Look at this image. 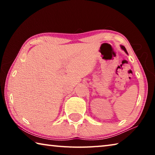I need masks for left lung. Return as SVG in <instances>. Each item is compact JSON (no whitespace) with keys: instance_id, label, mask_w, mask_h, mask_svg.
<instances>
[{"instance_id":"obj_1","label":"left lung","mask_w":155,"mask_h":155,"mask_svg":"<svg viewBox=\"0 0 155 155\" xmlns=\"http://www.w3.org/2000/svg\"><path fill=\"white\" fill-rule=\"evenodd\" d=\"M121 48H122V49H123V50H124V51H125V52H126V53H127V54H128V52H127V50H126V48H125V47H124V46H121Z\"/></svg>"}]
</instances>
